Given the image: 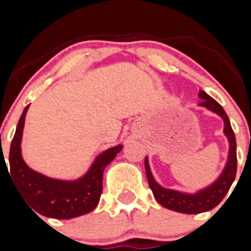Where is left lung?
Instances as JSON below:
<instances>
[{"label":"left lung","mask_w":251,"mask_h":251,"mask_svg":"<svg viewBox=\"0 0 251 251\" xmlns=\"http://www.w3.org/2000/svg\"><path fill=\"white\" fill-rule=\"evenodd\" d=\"M199 97L202 99L200 105L212 110V112L219 114L224 119V122H225V129H224V132H225L230 143L229 159H227L225 170H224V172L221 174V176L219 177L216 182L195 195L182 194V192H177L174 191V190H168V188L159 186L154 181L152 174H151L150 166H148V159L146 158L145 161L148 185H150L153 195L156 197V200L162 206H165L166 208H170V210H174V211L177 212H182V214H201V212L208 211V210H212L214 207H216L223 201L226 194L229 192L235 177H236V168H238L236 139H235L234 130H232L231 124H230L229 117L225 113L223 106L217 103L214 98H211L210 95L206 94L203 90H200Z\"/></svg>","instance_id":"left-lung-1"}]
</instances>
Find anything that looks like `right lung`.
<instances>
[{
    "label": "right lung",
    "instance_id": "1",
    "mask_svg": "<svg viewBox=\"0 0 251 251\" xmlns=\"http://www.w3.org/2000/svg\"><path fill=\"white\" fill-rule=\"evenodd\" d=\"M28 105L22 112L10 148V174L24 200L37 214L54 219H73L97 207L103 191V172L121 152L122 146L105 151L97 157L88 174L76 181L49 178L27 167L21 156L22 129ZM6 163V162H4ZM7 167V166H6Z\"/></svg>",
    "mask_w": 251,
    "mask_h": 251
}]
</instances>
